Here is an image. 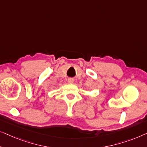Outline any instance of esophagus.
I'll return each instance as SVG.
<instances>
[{
    "instance_id": "esophagus-1",
    "label": "esophagus",
    "mask_w": 147,
    "mask_h": 147,
    "mask_svg": "<svg viewBox=\"0 0 147 147\" xmlns=\"http://www.w3.org/2000/svg\"><path fill=\"white\" fill-rule=\"evenodd\" d=\"M68 82H69V83L72 84V83H73L74 80L73 79V78H69V80H68Z\"/></svg>"
}]
</instances>
